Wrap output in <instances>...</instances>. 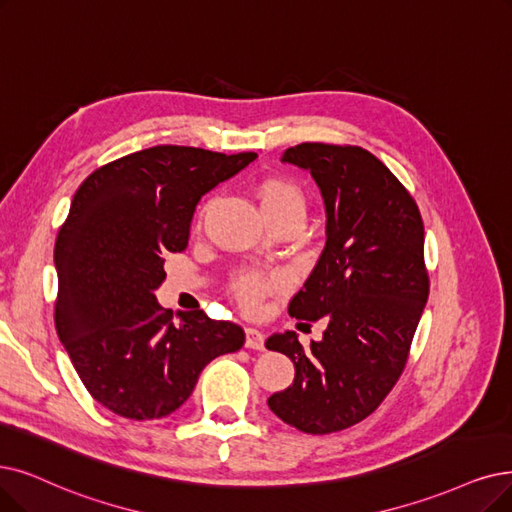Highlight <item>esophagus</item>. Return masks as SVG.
<instances>
[{"mask_svg":"<svg viewBox=\"0 0 512 512\" xmlns=\"http://www.w3.org/2000/svg\"><path fill=\"white\" fill-rule=\"evenodd\" d=\"M245 346L254 351H262L264 349V336L256 327H245Z\"/></svg>","mask_w":512,"mask_h":512,"instance_id":"1","label":"esophagus"}]
</instances>
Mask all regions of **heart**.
I'll return each mask as SVG.
<instances>
[{
  "instance_id": "b5f03b06",
  "label": "heart",
  "mask_w": 512,
  "mask_h": 512,
  "mask_svg": "<svg viewBox=\"0 0 512 512\" xmlns=\"http://www.w3.org/2000/svg\"><path fill=\"white\" fill-rule=\"evenodd\" d=\"M256 197L260 210L267 220L279 216H294L302 220L304 214V195L288 178H264L256 187ZM281 288V279L277 275H264L256 271H241L231 283V292L237 302L248 313L258 311L264 298Z\"/></svg>"
}]
</instances>
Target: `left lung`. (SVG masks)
Returning <instances> with one entry per match:
<instances>
[{"mask_svg":"<svg viewBox=\"0 0 512 512\" xmlns=\"http://www.w3.org/2000/svg\"><path fill=\"white\" fill-rule=\"evenodd\" d=\"M283 161L311 170L327 212L325 248L288 311L327 327L306 346L296 332L267 340L296 367L269 407L302 433L327 435L370 416L405 370L431 288L424 222L410 191L361 147L302 142Z\"/></svg>","mask_w":512,"mask_h":512,"instance_id":"1","label":"left lung"}]
</instances>
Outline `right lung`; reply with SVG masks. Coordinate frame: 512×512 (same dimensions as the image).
<instances>
[{
  "label": "right lung",
  "mask_w": 512,
  "mask_h": 512,
  "mask_svg": "<svg viewBox=\"0 0 512 512\" xmlns=\"http://www.w3.org/2000/svg\"><path fill=\"white\" fill-rule=\"evenodd\" d=\"M256 153L159 145L94 170L58 231L54 323L88 393L117 416L163 418L185 403L203 367L239 351L233 321L161 309L163 258L189 243L201 195Z\"/></svg>",
  "instance_id": "add662e5"
}]
</instances>
